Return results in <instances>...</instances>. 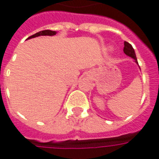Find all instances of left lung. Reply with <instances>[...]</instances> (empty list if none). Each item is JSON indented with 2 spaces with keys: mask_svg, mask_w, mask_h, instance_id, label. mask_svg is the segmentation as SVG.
<instances>
[{
  "mask_svg": "<svg viewBox=\"0 0 159 159\" xmlns=\"http://www.w3.org/2000/svg\"><path fill=\"white\" fill-rule=\"evenodd\" d=\"M123 52L126 55L129 56L131 57L132 59H134L135 60V63L138 64L137 62V59H136V55H135V52H134V50L133 47L130 45L129 42H124V48H123Z\"/></svg>",
  "mask_w": 159,
  "mask_h": 159,
  "instance_id": "left-lung-1",
  "label": "left lung"
}]
</instances>
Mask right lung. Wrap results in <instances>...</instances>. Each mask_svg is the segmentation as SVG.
I'll use <instances>...</instances> for the list:
<instances>
[{"label": "right lung", "mask_w": 159, "mask_h": 159, "mask_svg": "<svg viewBox=\"0 0 159 159\" xmlns=\"http://www.w3.org/2000/svg\"><path fill=\"white\" fill-rule=\"evenodd\" d=\"M56 31H52V30H42V31H39V32L36 33L35 35L30 36L28 39H30V38H34V37H36V36H54L56 35Z\"/></svg>", "instance_id": "obj_1"}]
</instances>
